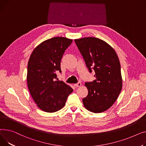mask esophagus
<instances>
[{
  "instance_id": "esophagus-1",
  "label": "esophagus",
  "mask_w": 146,
  "mask_h": 146,
  "mask_svg": "<svg viewBox=\"0 0 146 146\" xmlns=\"http://www.w3.org/2000/svg\"><path fill=\"white\" fill-rule=\"evenodd\" d=\"M74 86H75V87H79L81 86V83L80 82H78V83L75 84H74Z\"/></svg>"
}]
</instances>
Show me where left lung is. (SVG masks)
Returning <instances> with one entry per match:
<instances>
[{
  "instance_id": "left-lung-1",
  "label": "left lung",
  "mask_w": 146,
  "mask_h": 146,
  "mask_svg": "<svg viewBox=\"0 0 146 146\" xmlns=\"http://www.w3.org/2000/svg\"><path fill=\"white\" fill-rule=\"evenodd\" d=\"M89 72L95 71L96 80L86 82L88 96L84 107L92 113L106 111L113 105L122 89L121 66L114 49L97 38L75 39Z\"/></svg>"
}]
</instances>
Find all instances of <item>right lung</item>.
Here are the masks:
<instances>
[{"mask_svg":"<svg viewBox=\"0 0 146 146\" xmlns=\"http://www.w3.org/2000/svg\"><path fill=\"white\" fill-rule=\"evenodd\" d=\"M72 40L54 37L42 42L33 50L28 64L27 84L31 95L42 111L54 113L62 108L73 89L58 81L61 61Z\"/></svg>","mask_w":146,"mask_h":146,"instance_id":"1","label":"right lung"}]
</instances>
